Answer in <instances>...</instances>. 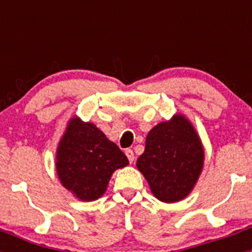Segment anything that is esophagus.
<instances>
[{"instance_id": "obj_1", "label": "esophagus", "mask_w": 252, "mask_h": 252, "mask_svg": "<svg viewBox=\"0 0 252 252\" xmlns=\"http://www.w3.org/2000/svg\"><path fill=\"white\" fill-rule=\"evenodd\" d=\"M125 154H126V157H127L128 161L132 162L133 159H135V155H133V151L131 150V149H127V150L125 151Z\"/></svg>"}]
</instances>
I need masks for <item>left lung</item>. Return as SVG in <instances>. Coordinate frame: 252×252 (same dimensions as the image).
<instances>
[{
	"instance_id": "8db88e82",
	"label": "left lung",
	"mask_w": 252,
	"mask_h": 252,
	"mask_svg": "<svg viewBox=\"0 0 252 252\" xmlns=\"http://www.w3.org/2000/svg\"><path fill=\"white\" fill-rule=\"evenodd\" d=\"M203 161V146L194 127L184 116L175 115L151 128L136 166L159 201L174 203L192 192Z\"/></svg>"
}]
</instances>
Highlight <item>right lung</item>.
<instances>
[{
    "instance_id": "add662e5",
    "label": "right lung",
    "mask_w": 252,
    "mask_h": 252,
    "mask_svg": "<svg viewBox=\"0 0 252 252\" xmlns=\"http://www.w3.org/2000/svg\"><path fill=\"white\" fill-rule=\"evenodd\" d=\"M128 160L95 125L78 117L69 121L57 150L60 182L81 201H95L106 192L113 171Z\"/></svg>"
}]
</instances>
